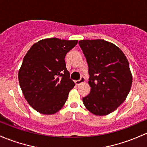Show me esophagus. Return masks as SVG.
<instances>
[{
    "instance_id": "34e87169",
    "label": "esophagus",
    "mask_w": 147,
    "mask_h": 147,
    "mask_svg": "<svg viewBox=\"0 0 147 147\" xmlns=\"http://www.w3.org/2000/svg\"><path fill=\"white\" fill-rule=\"evenodd\" d=\"M85 82V79H84V77H81V79H80V80H77V81H75V84L76 85H77V86H78V85H80V84H81L82 83H84V82Z\"/></svg>"
}]
</instances>
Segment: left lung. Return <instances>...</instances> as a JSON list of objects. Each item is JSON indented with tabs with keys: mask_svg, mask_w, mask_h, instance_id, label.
<instances>
[{
	"mask_svg": "<svg viewBox=\"0 0 147 147\" xmlns=\"http://www.w3.org/2000/svg\"><path fill=\"white\" fill-rule=\"evenodd\" d=\"M88 66L91 91L82 98L92 114H110L124 102L131 88L133 77L128 59L117 46L104 40L79 42Z\"/></svg>",
	"mask_w": 147,
	"mask_h": 147,
	"instance_id": "left-lung-1",
	"label": "left lung"
}]
</instances>
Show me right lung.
<instances>
[{
    "label": "right lung",
    "instance_id": "1",
    "mask_svg": "<svg viewBox=\"0 0 147 147\" xmlns=\"http://www.w3.org/2000/svg\"><path fill=\"white\" fill-rule=\"evenodd\" d=\"M78 40L47 38L35 43L19 70V85L28 104L43 114L63 107L75 84L66 68V54Z\"/></svg>",
    "mask_w": 147,
    "mask_h": 147
}]
</instances>
